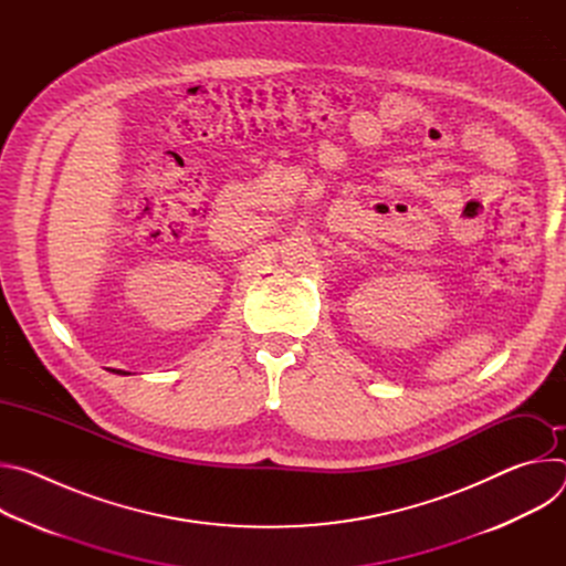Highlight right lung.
<instances>
[{"mask_svg":"<svg viewBox=\"0 0 566 566\" xmlns=\"http://www.w3.org/2000/svg\"><path fill=\"white\" fill-rule=\"evenodd\" d=\"M114 371H116V369H114ZM116 374H125V371H120V369H118V371H116Z\"/></svg>","mask_w":566,"mask_h":566,"instance_id":"obj_1","label":"right lung"}]
</instances>
